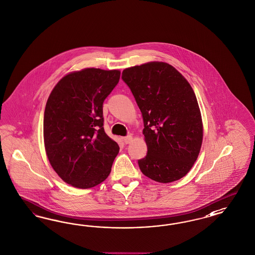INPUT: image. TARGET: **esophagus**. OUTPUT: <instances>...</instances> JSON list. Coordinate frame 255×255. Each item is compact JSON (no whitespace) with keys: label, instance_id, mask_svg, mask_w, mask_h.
<instances>
[{"label":"esophagus","instance_id":"esophagus-1","mask_svg":"<svg viewBox=\"0 0 255 255\" xmlns=\"http://www.w3.org/2000/svg\"><path fill=\"white\" fill-rule=\"evenodd\" d=\"M123 141L126 143V144H128V143H130L132 141V136L131 135H128V136H126V137H124Z\"/></svg>","mask_w":255,"mask_h":255}]
</instances>
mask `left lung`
Wrapping results in <instances>:
<instances>
[{
	"instance_id": "left-lung-1",
	"label": "left lung",
	"mask_w": 255,
	"mask_h": 255,
	"mask_svg": "<svg viewBox=\"0 0 255 255\" xmlns=\"http://www.w3.org/2000/svg\"><path fill=\"white\" fill-rule=\"evenodd\" d=\"M140 110L147 154L141 173L170 183L189 173L200 153L203 124L197 99L188 81L162 62L132 66L122 72Z\"/></svg>"
}]
</instances>
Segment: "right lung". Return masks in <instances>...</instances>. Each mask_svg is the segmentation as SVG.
<instances>
[{"label": "right lung", "mask_w": 255, "mask_h": 255, "mask_svg": "<svg viewBox=\"0 0 255 255\" xmlns=\"http://www.w3.org/2000/svg\"><path fill=\"white\" fill-rule=\"evenodd\" d=\"M119 79V70L86 68L65 76L49 95L46 153L53 170L73 187L93 188L111 173L119 146L104 130L103 102Z\"/></svg>", "instance_id": "obj_1"}]
</instances>
